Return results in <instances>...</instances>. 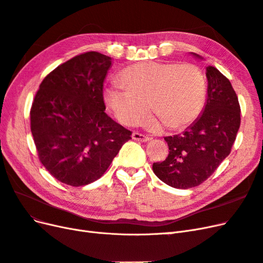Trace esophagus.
I'll use <instances>...</instances> for the list:
<instances>
[{
	"label": "esophagus",
	"instance_id": "esophagus-1",
	"mask_svg": "<svg viewBox=\"0 0 263 263\" xmlns=\"http://www.w3.org/2000/svg\"><path fill=\"white\" fill-rule=\"evenodd\" d=\"M132 137L134 140H137V141H142V142H146V141H149L150 138L148 136H146V135L141 134V133H138V132H134Z\"/></svg>",
	"mask_w": 263,
	"mask_h": 263
}]
</instances>
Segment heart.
Instances as JSON below:
<instances>
[{
	"label": "heart",
	"mask_w": 263,
	"mask_h": 263,
	"mask_svg": "<svg viewBox=\"0 0 263 263\" xmlns=\"http://www.w3.org/2000/svg\"><path fill=\"white\" fill-rule=\"evenodd\" d=\"M206 97L202 70L193 63L140 62L126 68L104 90V101L124 125L139 124L150 108L148 125L182 128L200 115Z\"/></svg>",
	"instance_id": "obj_1"
}]
</instances>
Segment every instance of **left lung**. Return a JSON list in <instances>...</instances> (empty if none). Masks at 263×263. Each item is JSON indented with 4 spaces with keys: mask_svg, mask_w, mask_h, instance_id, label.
<instances>
[{
    "mask_svg": "<svg viewBox=\"0 0 263 263\" xmlns=\"http://www.w3.org/2000/svg\"><path fill=\"white\" fill-rule=\"evenodd\" d=\"M206 78L208 100L202 115L182 134L164 137L169 155L153 164L156 176L172 187L185 190L208 180L230 154L239 129L240 105L232 83L211 66Z\"/></svg>",
    "mask_w": 263,
    "mask_h": 263,
    "instance_id": "left-lung-1",
    "label": "left lung"
}]
</instances>
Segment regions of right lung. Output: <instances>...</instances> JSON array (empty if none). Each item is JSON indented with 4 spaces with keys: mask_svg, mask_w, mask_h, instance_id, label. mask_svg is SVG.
<instances>
[{
    "mask_svg": "<svg viewBox=\"0 0 263 263\" xmlns=\"http://www.w3.org/2000/svg\"><path fill=\"white\" fill-rule=\"evenodd\" d=\"M110 57L87 51L47 74L30 108L39 161L53 178L82 186L105 173L132 132L104 110L103 83Z\"/></svg>",
    "mask_w": 263,
    "mask_h": 263,
    "instance_id": "add662e5",
    "label": "right lung"
}]
</instances>
